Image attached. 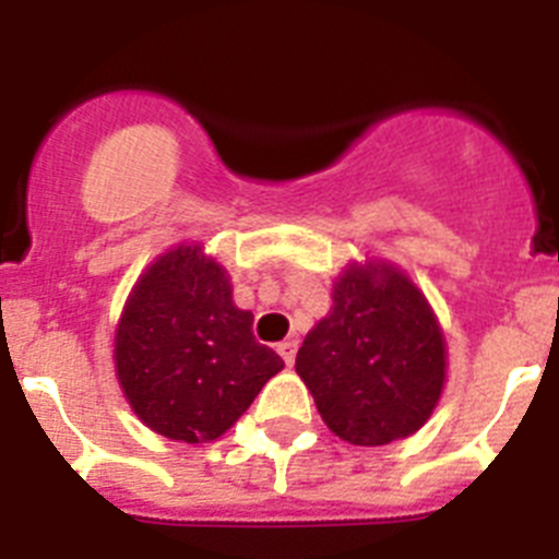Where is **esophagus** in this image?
Here are the masks:
<instances>
[{
  "label": "esophagus",
  "mask_w": 559,
  "mask_h": 559,
  "mask_svg": "<svg viewBox=\"0 0 559 559\" xmlns=\"http://www.w3.org/2000/svg\"><path fill=\"white\" fill-rule=\"evenodd\" d=\"M296 347H299V344H296L294 338H285L283 344H276V353L283 355V360H285V364H288V367H294V360H296Z\"/></svg>",
  "instance_id": "obj_1"
}]
</instances>
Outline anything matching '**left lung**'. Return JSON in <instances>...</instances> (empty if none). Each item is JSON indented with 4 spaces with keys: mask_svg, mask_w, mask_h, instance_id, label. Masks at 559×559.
I'll return each instance as SVG.
<instances>
[{
    "mask_svg": "<svg viewBox=\"0 0 559 559\" xmlns=\"http://www.w3.org/2000/svg\"><path fill=\"white\" fill-rule=\"evenodd\" d=\"M330 431L349 445H389L426 426L448 378V344L426 294L386 260L347 263L333 305L296 353Z\"/></svg>",
    "mask_w": 559,
    "mask_h": 559,
    "instance_id": "obj_1",
    "label": "left lung"
}]
</instances>
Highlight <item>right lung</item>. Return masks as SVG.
<instances>
[{"label":"right lung","mask_w":559,"mask_h":559,"mask_svg":"<svg viewBox=\"0 0 559 559\" xmlns=\"http://www.w3.org/2000/svg\"><path fill=\"white\" fill-rule=\"evenodd\" d=\"M251 322L204 246L179 243L156 257L114 330V369L131 412L187 445L224 437L285 367L257 344Z\"/></svg>","instance_id":"obj_1"}]
</instances>
